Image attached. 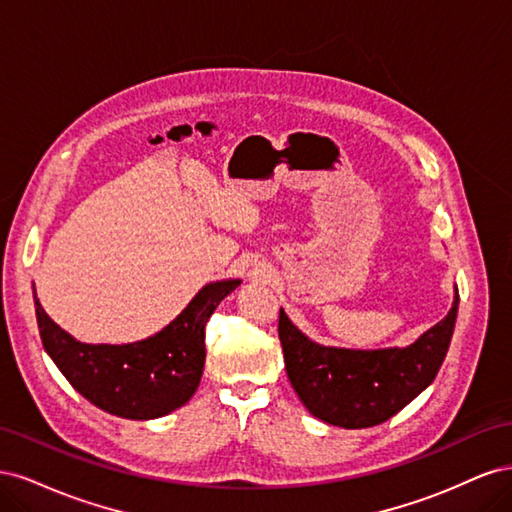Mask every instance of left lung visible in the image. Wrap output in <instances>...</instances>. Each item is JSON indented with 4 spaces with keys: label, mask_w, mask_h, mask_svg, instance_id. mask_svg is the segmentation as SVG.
I'll return each mask as SVG.
<instances>
[{
    "label": "left lung",
    "mask_w": 512,
    "mask_h": 512,
    "mask_svg": "<svg viewBox=\"0 0 512 512\" xmlns=\"http://www.w3.org/2000/svg\"><path fill=\"white\" fill-rule=\"evenodd\" d=\"M459 294L438 324L414 344L384 350L320 346L280 309V342L292 389L320 421L363 429L389 421L438 376L451 344Z\"/></svg>",
    "instance_id": "left-lung-1"
}]
</instances>
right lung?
<instances>
[{"label":"right lung","mask_w":512,"mask_h":512,"mask_svg":"<svg viewBox=\"0 0 512 512\" xmlns=\"http://www.w3.org/2000/svg\"><path fill=\"white\" fill-rule=\"evenodd\" d=\"M241 280L211 282L160 333L134 344H83L44 312L36 290L42 346L66 380L100 410L149 421L188 404L205 367V324Z\"/></svg>","instance_id":"1"}]
</instances>
